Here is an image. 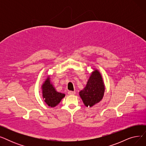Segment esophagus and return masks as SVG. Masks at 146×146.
Returning <instances> with one entry per match:
<instances>
[{
  "mask_svg": "<svg viewBox=\"0 0 146 146\" xmlns=\"http://www.w3.org/2000/svg\"><path fill=\"white\" fill-rule=\"evenodd\" d=\"M76 94V92L74 91H71V90H69L68 92V94L70 95H74Z\"/></svg>",
  "mask_w": 146,
  "mask_h": 146,
  "instance_id": "1",
  "label": "esophagus"
}]
</instances>
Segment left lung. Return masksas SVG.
<instances>
[{
	"mask_svg": "<svg viewBox=\"0 0 146 146\" xmlns=\"http://www.w3.org/2000/svg\"><path fill=\"white\" fill-rule=\"evenodd\" d=\"M105 86L102 76L98 70L91 74L86 87L79 92L82 101L86 106H93L100 102L104 96Z\"/></svg>",
	"mask_w": 146,
	"mask_h": 146,
	"instance_id": "1",
	"label": "left lung"
}]
</instances>
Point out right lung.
<instances>
[{
    "label": "right lung",
    "mask_w": 146,
    "mask_h": 146,
    "mask_svg": "<svg viewBox=\"0 0 146 146\" xmlns=\"http://www.w3.org/2000/svg\"><path fill=\"white\" fill-rule=\"evenodd\" d=\"M42 96L44 101L49 106L55 107L64 96L65 94L57 92L50 83V78L45 80L42 86Z\"/></svg>",
    "instance_id": "obj_1"
}]
</instances>
